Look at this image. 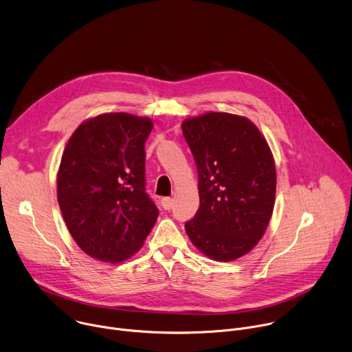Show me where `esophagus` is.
<instances>
[{
  "label": "esophagus",
  "instance_id": "34e87169",
  "mask_svg": "<svg viewBox=\"0 0 352 352\" xmlns=\"http://www.w3.org/2000/svg\"><path fill=\"white\" fill-rule=\"evenodd\" d=\"M161 204H162L164 209L169 210V209L172 208V205H173V199H172L170 197H165V198H162V199H161Z\"/></svg>",
  "mask_w": 352,
  "mask_h": 352
}]
</instances>
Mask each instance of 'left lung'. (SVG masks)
I'll return each mask as SVG.
<instances>
[{
	"instance_id": "8db88e82",
	"label": "left lung",
	"mask_w": 352,
	"mask_h": 352,
	"mask_svg": "<svg viewBox=\"0 0 352 352\" xmlns=\"http://www.w3.org/2000/svg\"><path fill=\"white\" fill-rule=\"evenodd\" d=\"M182 129L199 194L186 233L206 256L234 261L258 244L272 218L276 169L270 148L258 127L239 115L209 112L186 119Z\"/></svg>"
}]
</instances>
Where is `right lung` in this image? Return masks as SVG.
<instances>
[{"label":"right lung","instance_id":"obj_1","mask_svg":"<svg viewBox=\"0 0 352 352\" xmlns=\"http://www.w3.org/2000/svg\"><path fill=\"white\" fill-rule=\"evenodd\" d=\"M148 118L102 113L83 122L62 154L56 192L69 233L90 256L122 262L143 247L158 218L146 192Z\"/></svg>","mask_w":352,"mask_h":352}]
</instances>
